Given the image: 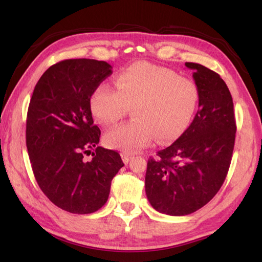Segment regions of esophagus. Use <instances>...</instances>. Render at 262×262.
<instances>
[{"mask_svg": "<svg viewBox=\"0 0 262 262\" xmlns=\"http://www.w3.org/2000/svg\"><path fill=\"white\" fill-rule=\"evenodd\" d=\"M121 159H122V161H124V163L127 164V163L130 161V159H132V154L122 152V153H121Z\"/></svg>", "mask_w": 262, "mask_h": 262, "instance_id": "obj_1", "label": "esophagus"}]
</instances>
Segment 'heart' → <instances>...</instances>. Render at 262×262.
Masks as SVG:
<instances>
[{
    "mask_svg": "<svg viewBox=\"0 0 262 262\" xmlns=\"http://www.w3.org/2000/svg\"><path fill=\"white\" fill-rule=\"evenodd\" d=\"M116 88L100 84L90 105L103 126L114 125L133 107L134 120L113 128L103 138L108 147L125 153L147 146L154 138L160 144L177 140L190 125L199 102L193 81L147 62L122 70L116 77Z\"/></svg>",
    "mask_w": 262,
    "mask_h": 262,
    "instance_id": "heart-1",
    "label": "heart"
}]
</instances>
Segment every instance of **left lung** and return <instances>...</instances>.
Returning a JSON list of instances; mask_svg holds the SVG:
<instances>
[{
  "label": "left lung",
  "mask_w": 262,
  "mask_h": 262,
  "mask_svg": "<svg viewBox=\"0 0 262 262\" xmlns=\"http://www.w3.org/2000/svg\"><path fill=\"white\" fill-rule=\"evenodd\" d=\"M193 71L199 90L198 111L187 130L149 158L145 176L148 202L160 213L191 214L213 199L230 169L236 124L233 100L222 77L197 63Z\"/></svg>",
  "instance_id": "left-lung-1"
}]
</instances>
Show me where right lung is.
Instances as JSON below:
<instances>
[{
    "mask_svg": "<svg viewBox=\"0 0 262 262\" xmlns=\"http://www.w3.org/2000/svg\"><path fill=\"white\" fill-rule=\"evenodd\" d=\"M111 69L88 58L54 64L37 82L28 108L26 143L36 181L54 205L73 214L101 208L124 166L118 152L98 146L101 132L90 105Z\"/></svg>",
    "mask_w": 262,
    "mask_h": 262,
    "instance_id": "obj_1",
    "label": "right lung"
}]
</instances>
